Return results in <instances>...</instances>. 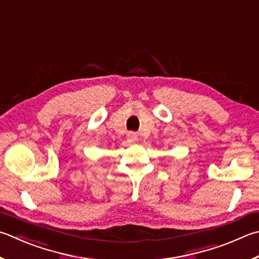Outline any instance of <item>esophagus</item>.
Here are the masks:
<instances>
[{
  "label": "esophagus",
  "instance_id": "1",
  "mask_svg": "<svg viewBox=\"0 0 259 259\" xmlns=\"http://www.w3.org/2000/svg\"><path fill=\"white\" fill-rule=\"evenodd\" d=\"M126 138H128L130 143H134V142H136V140H138V136L135 133H133V131H130V133L126 134Z\"/></svg>",
  "mask_w": 259,
  "mask_h": 259
}]
</instances>
